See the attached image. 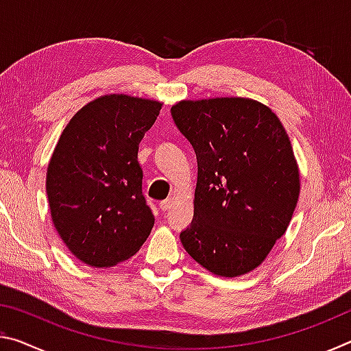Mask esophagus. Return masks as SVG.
<instances>
[{"instance_id":"1","label":"esophagus","mask_w":351,"mask_h":351,"mask_svg":"<svg viewBox=\"0 0 351 351\" xmlns=\"http://www.w3.org/2000/svg\"><path fill=\"white\" fill-rule=\"evenodd\" d=\"M171 206H173V198H167V199H164V201H161V203H159V207H161L162 212L169 210Z\"/></svg>"}]
</instances>
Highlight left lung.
Segmentation results:
<instances>
[{
  "mask_svg": "<svg viewBox=\"0 0 351 351\" xmlns=\"http://www.w3.org/2000/svg\"><path fill=\"white\" fill-rule=\"evenodd\" d=\"M171 117L198 161L182 246L212 274H247L287 232L299 199L288 134L269 106L246 97L181 100Z\"/></svg>",
  "mask_w": 351,
  "mask_h": 351,
  "instance_id": "1",
  "label": "left lung"
}]
</instances>
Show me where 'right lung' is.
I'll return each instance as SVG.
<instances>
[{
  "label": "right lung",
  "instance_id": "obj_1",
  "mask_svg": "<svg viewBox=\"0 0 351 351\" xmlns=\"http://www.w3.org/2000/svg\"><path fill=\"white\" fill-rule=\"evenodd\" d=\"M161 106L106 94L77 111L62 132L47 165L46 193L58 235L83 263H121L152 232L138 150Z\"/></svg>",
  "mask_w": 351,
  "mask_h": 351
}]
</instances>
